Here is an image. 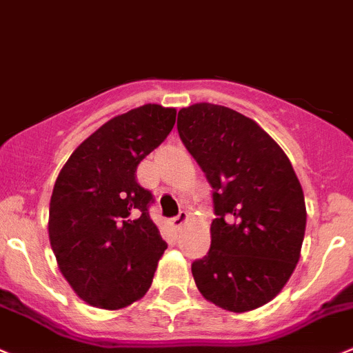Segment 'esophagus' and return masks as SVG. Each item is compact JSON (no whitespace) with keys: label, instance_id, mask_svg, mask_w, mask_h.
<instances>
[{"label":"esophagus","instance_id":"obj_1","mask_svg":"<svg viewBox=\"0 0 353 353\" xmlns=\"http://www.w3.org/2000/svg\"><path fill=\"white\" fill-rule=\"evenodd\" d=\"M188 219V212L186 210H181L179 214L176 215V217L172 219V224H174V228H181V225H183V222L186 221Z\"/></svg>","mask_w":353,"mask_h":353}]
</instances>
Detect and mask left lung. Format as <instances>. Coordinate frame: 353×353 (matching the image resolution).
I'll use <instances>...</instances> for the list:
<instances>
[{
    "mask_svg": "<svg viewBox=\"0 0 353 353\" xmlns=\"http://www.w3.org/2000/svg\"><path fill=\"white\" fill-rule=\"evenodd\" d=\"M177 131L214 188L210 250L191 265L205 300L231 312L271 302L300 259L307 210L281 146L232 108H181Z\"/></svg>",
    "mask_w": 353,
    "mask_h": 353,
    "instance_id": "1",
    "label": "left lung"
}]
</instances>
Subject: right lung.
<instances>
[{"label":"right lung","instance_id":"obj_1","mask_svg":"<svg viewBox=\"0 0 353 353\" xmlns=\"http://www.w3.org/2000/svg\"><path fill=\"white\" fill-rule=\"evenodd\" d=\"M176 108L148 103L105 122L74 150L54 183L48 232L79 299L117 310L145 296L167 243L150 219L136 169L169 136Z\"/></svg>","mask_w":353,"mask_h":353}]
</instances>
